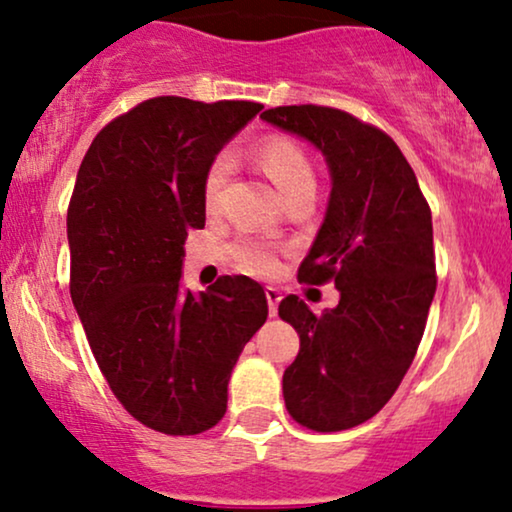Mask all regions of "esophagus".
Wrapping results in <instances>:
<instances>
[{"label": "esophagus", "instance_id": "esophagus-1", "mask_svg": "<svg viewBox=\"0 0 512 512\" xmlns=\"http://www.w3.org/2000/svg\"><path fill=\"white\" fill-rule=\"evenodd\" d=\"M266 299H268V313L277 315V304H280V289L275 287H266Z\"/></svg>", "mask_w": 512, "mask_h": 512}]
</instances>
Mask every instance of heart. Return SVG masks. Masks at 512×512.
<instances>
[{
	"label": "heart",
	"instance_id": "obj_1",
	"mask_svg": "<svg viewBox=\"0 0 512 512\" xmlns=\"http://www.w3.org/2000/svg\"><path fill=\"white\" fill-rule=\"evenodd\" d=\"M256 159L266 170L268 178L275 182L285 201L299 197V194L315 192V168L301 144L289 137H268L258 144ZM232 170V159L227 154H218L206 168L204 185H201V197H204L206 211H216L223 199V189L227 185ZM235 268L246 275L270 277L280 268L277 251L266 242H258L254 237H242L230 246Z\"/></svg>",
	"mask_w": 512,
	"mask_h": 512
}]
</instances>
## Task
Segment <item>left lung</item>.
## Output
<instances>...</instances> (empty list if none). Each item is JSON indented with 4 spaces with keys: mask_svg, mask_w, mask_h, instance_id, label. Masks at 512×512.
<instances>
[{
    "mask_svg": "<svg viewBox=\"0 0 512 512\" xmlns=\"http://www.w3.org/2000/svg\"><path fill=\"white\" fill-rule=\"evenodd\" d=\"M263 121L306 137L332 173L330 204L299 266V282L339 289L315 315L299 296L280 318L299 332L282 375L289 415L313 432H342L384 408L406 375L434 292L432 211L413 168L387 132L332 106H275Z\"/></svg>",
    "mask_w": 512,
    "mask_h": 512,
    "instance_id": "obj_1",
    "label": "left lung"
}]
</instances>
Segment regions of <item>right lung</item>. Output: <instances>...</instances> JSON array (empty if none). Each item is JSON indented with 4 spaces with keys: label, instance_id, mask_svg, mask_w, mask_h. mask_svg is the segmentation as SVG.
I'll return each mask as SVG.
<instances>
[{
    "label": "right lung",
    "instance_id": "1",
    "mask_svg": "<svg viewBox=\"0 0 512 512\" xmlns=\"http://www.w3.org/2000/svg\"><path fill=\"white\" fill-rule=\"evenodd\" d=\"M263 106L154 97L97 132L68 204L71 299L99 370L149 430L189 437L227 410V382L268 318L263 287L223 275L180 285L189 230L206 223V168Z\"/></svg>",
    "mask_w": 512,
    "mask_h": 512
}]
</instances>
